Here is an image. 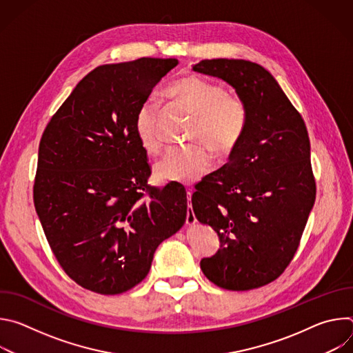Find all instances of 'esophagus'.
I'll return each mask as SVG.
<instances>
[{"label": "esophagus", "instance_id": "obj_1", "mask_svg": "<svg viewBox=\"0 0 353 353\" xmlns=\"http://www.w3.org/2000/svg\"><path fill=\"white\" fill-rule=\"evenodd\" d=\"M191 195H192V191H191V190H188V191H187L188 208H187V219H185V222H187V225H188V226H192V225H195V223H196V218H195V214H194V211H192V205H191Z\"/></svg>", "mask_w": 353, "mask_h": 353}]
</instances>
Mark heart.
<instances>
[{
	"label": "heart",
	"mask_w": 353,
	"mask_h": 353,
	"mask_svg": "<svg viewBox=\"0 0 353 353\" xmlns=\"http://www.w3.org/2000/svg\"><path fill=\"white\" fill-rule=\"evenodd\" d=\"M169 96L183 105L194 117L190 141L207 145L216 155H226L241 139L247 124V109L236 96L212 81L194 74L176 79L168 89ZM161 102L148 97L139 105L134 130L141 146L149 155H158L163 141L158 121ZM211 154L203 145L173 148L155 166V177L162 183L192 184L211 168Z\"/></svg>",
	"instance_id": "b5f03b06"
}]
</instances>
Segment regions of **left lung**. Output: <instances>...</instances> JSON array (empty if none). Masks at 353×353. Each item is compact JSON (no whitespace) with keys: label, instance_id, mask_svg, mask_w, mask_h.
<instances>
[{"label":"left lung","instance_id":"1","mask_svg":"<svg viewBox=\"0 0 353 353\" xmlns=\"http://www.w3.org/2000/svg\"><path fill=\"white\" fill-rule=\"evenodd\" d=\"M192 71L229 83L247 109L244 134L226 165L191 196L195 218L221 243L199 265L219 288L256 289L289 265L314 205L307 128L276 79L256 63L203 60Z\"/></svg>","mask_w":353,"mask_h":353}]
</instances>
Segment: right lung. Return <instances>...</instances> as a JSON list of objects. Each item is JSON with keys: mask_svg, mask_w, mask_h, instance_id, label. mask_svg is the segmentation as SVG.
<instances>
[{"mask_svg": "<svg viewBox=\"0 0 353 353\" xmlns=\"http://www.w3.org/2000/svg\"><path fill=\"white\" fill-rule=\"evenodd\" d=\"M179 61L138 59L90 71L47 124L33 187L47 241L78 285L119 294L149 272L158 245L187 219L180 184L149 190L134 120Z\"/></svg>", "mask_w": 353, "mask_h": 353, "instance_id": "add662e5", "label": "right lung"}]
</instances>
